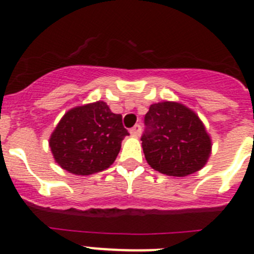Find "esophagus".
I'll list each match as a JSON object with an SVG mask.
<instances>
[{
  "instance_id": "1",
  "label": "esophagus",
  "mask_w": 254,
  "mask_h": 254,
  "mask_svg": "<svg viewBox=\"0 0 254 254\" xmlns=\"http://www.w3.org/2000/svg\"><path fill=\"white\" fill-rule=\"evenodd\" d=\"M129 133L132 134V136H134V137H137V136H140L141 133V126L140 125H136L134 127H132L131 129H129Z\"/></svg>"
}]
</instances>
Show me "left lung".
<instances>
[{"mask_svg": "<svg viewBox=\"0 0 254 254\" xmlns=\"http://www.w3.org/2000/svg\"><path fill=\"white\" fill-rule=\"evenodd\" d=\"M142 150L147 164L165 176L186 177L205 167L211 137L199 117L177 102L151 104L145 116Z\"/></svg>", "mask_w": 254, "mask_h": 254, "instance_id": "8db88e82", "label": "left lung"}]
</instances>
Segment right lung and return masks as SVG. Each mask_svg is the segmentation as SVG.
<instances>
[{
    "label": "right lung",
    "mask_w": 254,
    "mask_h": 254,
    "mask_svg": "<svg viewBox=\"0 0 254 254\" xmlns=\"http://www.w3.org/2000/svg\"><path fill=\"white\" fill-rule=\"evenodd\" d=\"M127 134L122 116L99 100L66 112L52 132L49 147L62 169L90 176L111 167Z\"/></svg>",
    "instance_id": "add662e5"
}]
</instances>
